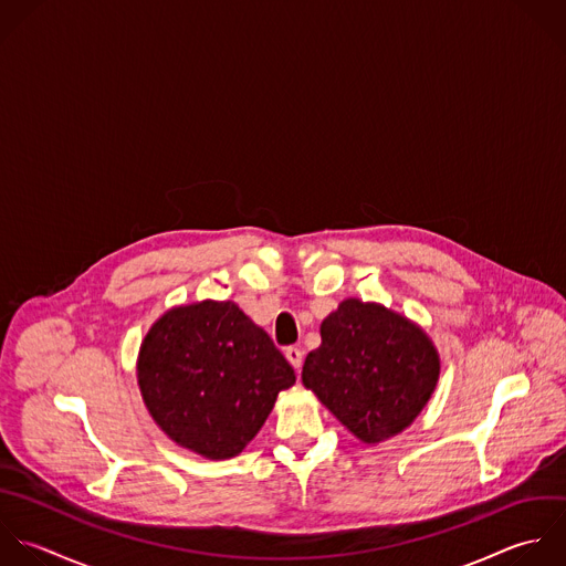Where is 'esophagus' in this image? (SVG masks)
Returning <instances> with one entry per match:
<instances>
[{"label":"esophagus","instance_id":"1","mask_svg":"<svg viewBox=\"0 0 566 566\" xmlns=\"http://www.w3.org/2000/svg\"><path fill=\"white\" fill-rule=\"evenodd\" d=\"M284 355H286L289 364H291L295 370H300V368H302V361H304V353H302L300 348H295V346H289V348L284 350Z\"/></svg>","mask_w":566,"mask_h":566}]
</instances>
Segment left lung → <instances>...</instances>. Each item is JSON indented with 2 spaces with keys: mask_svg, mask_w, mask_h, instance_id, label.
Segmentation results:
<instances>
[{
  "mask_svg": "<svg viewBox=\"0 0 566 566\" xmlns=\"http://www.w3.org/2000/svg\"><path fill=\"white\" fill-rule=\"evenodd\" d=\"M319 335L302 384L350 434L377 446L415 423L441 375L439 350L417 322L348 297L322 322Z\"/></svg>",
  "mask_w": 566,
  "mask_h": 566,
  "instance_id": "obj_1",
  "label": "left lung"
}]
</instances>
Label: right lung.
Here are the masks:
<instances>
[{
    "mask_svg": "<svg viewBox=\"0 0 566 566\" xmlns=\"http://www.w3.org/2000/svg\"><path fill=\"white\" fill-rule=\"evenodd\" d=\"M136 379L149 417L176 446L227 461L255 439L295 373L235 302L202 300L151 324Z\"/></svg>",
    "mask_w": 566,
    "mask_h": 566,
    "instance_id": "right-lung-1",
    "label": "right lung"
}]
</instances>
